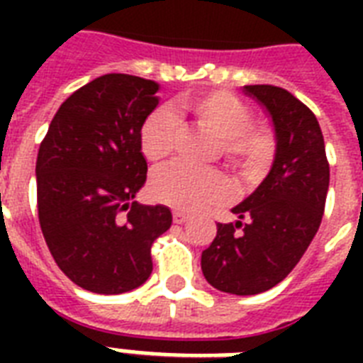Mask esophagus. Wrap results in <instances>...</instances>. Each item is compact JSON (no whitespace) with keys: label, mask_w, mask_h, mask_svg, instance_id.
<instances>
[{"label":"esophagus","mask_w":363,"mask_h":363,"mask_svg":"<svg viewBox=\"0 0 363 363\" xmlns=\"http://www.w3.org/2000/svg\"><path fill=\"white\" fill-rule=\"evenodd\" d=\"M184 218H186V216L182 215L181 211H175V222H184Z\"/></svg>","instance_id":"34e87169"}]
</instances>
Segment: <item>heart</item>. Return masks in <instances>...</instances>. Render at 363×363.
<instances>
[{"mask_svg":"<svg viewBox=\"0 0 363 363\" xmlns=\"http://www.w3.org/2000/svg\"><path fill=\"white\" fill-rule=\"evenodd\" d=\"M242 131L247 135L245 145V158L250 165L256 181H262L271 169L273 164V143H271L267 131L262 125L254 124L252 121H242ZM207 186H216L215 179L207 181Z\"/></svg>","mask_w":363,"mask_h":363,"instance_id":"b5f03b06","label":"heart"}]
</instances>
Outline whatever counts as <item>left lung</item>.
Returning <instances> with one entry per match:
<instances>
[{
    "mask_svg": "<svg viewBox=\"0 0 363 363\" xmlns=\"http://www.w3.org/2000/svg\"><path fill=\"white\" fill-rule=\"evenodd\" d=\"M154 81L94 79L60 105L37 154V211L47 247L77 286L124 294L152 273V242L171 211L135 194L147 181L141 128L158 105Z\"/></svg>",
    "mask_w": 363,
    "mask_h": 363,
    "instance_id": "left-lung-1",
    "label": "left lung"
}]
</instances>
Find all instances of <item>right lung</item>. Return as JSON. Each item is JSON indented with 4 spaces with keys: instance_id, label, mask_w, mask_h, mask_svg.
Returning a JSON list of instances; mask_svg holds the SVG:
<instances>
[{
    "instance_id": "add662e5",
    "label": "right lung",
    "mask_w": 363,
    "mask_h": 363,
    "mask_svg": "<svg viewBox=\"0 0 363 363\" xmlns=\"http://www.w3.org/2000/svg\"><path fill=\"white\" fill-rule=\"evenodd\" d=\"M245 94L269 113L275 160L262 184L232 211L235 220L216 224L215 241L201 254V271L220 292L252 296L284 281L315 238L330 164L309 107L269 84L245 86Z\"/></svg>"
}]
</instances>
